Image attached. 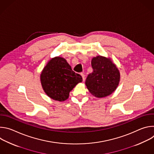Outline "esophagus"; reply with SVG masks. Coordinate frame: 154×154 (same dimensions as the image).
I'll return each mask as SVG.
<instances>
[{
    "mask_svg": "<svg viewBox=\"0 0 154 154\" xmlns=\"http://www.w3.org/2000/svg\"><path fill=\"white\" fill-rule=\"evenodd\" d=\"M80 75H81V76L82 77V79H83V81H84V80H85V74H84L83 72H82V73L80 74Z\"/></svg>",
    "mask_w": 154,
    "mask_h": 154,
    "instance_id": "obj_1",
    "label": "esophagus"
}]
</instances>
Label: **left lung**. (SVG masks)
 <instances>
[{"label": "left lung", "mask_w": 154, "mask_h": 154, "mask_svg": "<svg viewBox=\"0 0 154 154\" xmlns=\"http://www.w3.org/2000/svg\"><path fill=\"white\" fill-rule=\"evenodd\" d=\"M92 73L88 75L85 84L89 91L97 97H104L115 91L120 80V73L110 58L102 56L93 58Z\"/></svg>", "instance_id": "1"}]
</instances>
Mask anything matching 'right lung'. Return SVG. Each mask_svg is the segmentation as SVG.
I'll return each mask as SVG.
<instances>
[{"mask_svg":"<svg viewBox=\"0 0 154 154\" xmlns=\"http://www.w3.org/2000/svg\"><path fill=\"white\" fill-rule=\"evenodd\" d=\"M42 87L46 94L54 100L64 101L70 91L80 82L82 76L72 70L64 58H52L44 68L40 76Z\"/></svg>","mask_w":154,"mask_h":154,"instance_id":"obj_1","label":"right lung"}]
</instances>
